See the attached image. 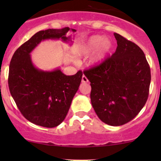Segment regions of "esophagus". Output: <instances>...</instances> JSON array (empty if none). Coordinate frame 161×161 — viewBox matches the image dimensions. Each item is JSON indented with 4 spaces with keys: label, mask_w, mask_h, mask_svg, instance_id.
Here are the masks:
<instances>
[{
    "label": "esophagus",
    "mask_w": 161,
    "mask_h": 161,
    "mask_svg": "<svg viewBox=\"0 0 161 161\" xmlns=\"http://www.w3.org/2000/svg\"><path fill=\"white\" fill-rule=\"evenodd\" d=\"M88 81H89V80H88V78L86 77L85 75H83L82 76V83H88Z\"/></svg>",
    "instance_id": "34e87169"
}]
</instances>
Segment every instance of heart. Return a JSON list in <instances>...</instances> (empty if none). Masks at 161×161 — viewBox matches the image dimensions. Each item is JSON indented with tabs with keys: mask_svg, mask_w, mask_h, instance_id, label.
<instances>
[{
	"mask_svg": "<svg viewBox=\"0 0 161 161\" xmlns=\"http://www.w3.org/2000/svg\"><path fill=\"white\" fill-rule=\"evenodd\" d=\"M100 47L97 55L92 60V64H97L104 58L111 47V43L110 41L104 39L101 36H92L84 42H82L75 47L76 54L78 56L88 55L90 53L94 51Z\"/></svg>",
	"mask_w": 161,
	"mask_h": 161,
	"instance_id": "obj_1",
	"label": "heart"
}]
</instances>
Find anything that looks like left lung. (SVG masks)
Returning <instances> with one entry per match:
<instances>
[{
  "label": "left lung",
  "instance_id": "obj_1",
  "mask_svg": "<svg viewBox=\"0 0 161 161\" xmlns=\"http://www.w3.org/2000/svg\"><path fill=\"white\" fill-rule=\"evenodd\" d=\"M117 47L100 64L83 71L91 82L92 105L100 119L111 126L129 122L149 96L150 67L143 50L114 33Z\"/></svg>",
  "mask_w": 161,
  "mask_h": 161
}]
</instances>
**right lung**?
Wrapping results in <instances>:
<instances>
[{
    "label": "right lung",
    "mask_w": 161,
    "mask_h": 161,
    "mask_svg": "<svg viewBox=\"0 0 161 161\" xmlns=\"http://www.w3.org/2000/svg\"><path fill=\"white\" fill-rule=\"evenodd\" d=\"M75 29L40 31L17 49L10 61L8 83L10 93L23 116L45 127H55L64 120L72 99L78 90L83 72L66 75L59 69L42 71L33 64L30 53L45 39L68 42L67 32Z\"/></svg>",
    "instance_id": "1"
}]
</instances>
